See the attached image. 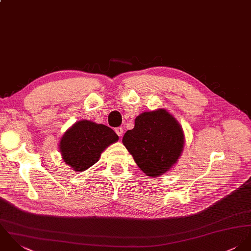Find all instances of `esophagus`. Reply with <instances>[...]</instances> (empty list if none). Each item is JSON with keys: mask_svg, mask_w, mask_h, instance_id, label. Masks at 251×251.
<instances>
[{"mask_svg": "<svg viewBox=\"0 0 251 251\" xmlns=\"http://www.w3.org/2000/svg\"><path fill=\"white\" fill-rule=\"evenodd\" d=\"M115 133L121 138L122 137V135H123V128H121V127H118V128H116L115 129Z\"/></svg>", "mask_w": 251, "mask_h": 251, "instance_id": "esophagus-1", "label": "esophagus"}]
</instances>
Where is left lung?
<instances>
[{"label":"left lung","mask_w":251,"mask_h":251,"mask_svg":"<svg viewBox=\"0 0 251 251\" xmlns=\"http://www.w3.org/2000/svg\"><path fill=\"white\" fill-rule=\"evenodd\" d=\"M122 143L138 167L149 176L169 172L178 161L185 138L179 122L165 108L145 111L135 126L125 133Z\"/></svg>","instance_id":"1"}]
</instances>
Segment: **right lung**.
<instances>
[{"label": "right lung", "mask_w": 251, "mask_h": 251, "mask_svg": "<svg viewBox=\"0 0 251 251\" xmlns=\"http://www.w3.org/2000/svg\"><path fill=\"white\" fill-rule=\"evenodd\" d=\"M118 139L111 128L82 119L65 132L59 143V151L63 161L79 173L97 163L101 152Z\"/></svg>", "instance_id": "add662e5"}]
</instances>
